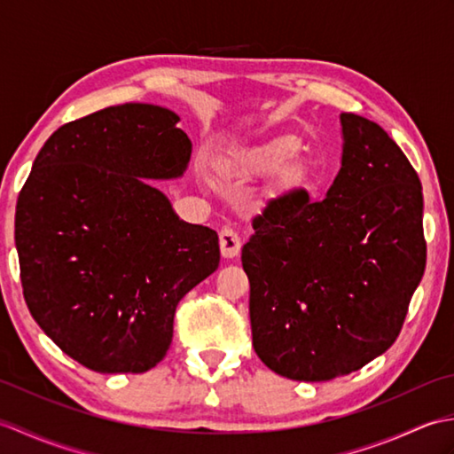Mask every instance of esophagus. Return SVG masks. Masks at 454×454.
<instances>
[{
    "label": "esophagus",
    "instance_id": "1",
    "mask_svg": "<svg viewBox=\"0 0 454 454\" xmlns=\"http://www.w3.org/2000/svg\"><path fill=\"white\" fill-rule=\"evenodd\" d=\"M242 249V238L236 232L234 228H222L220 230V252L222 257L232 259L239 254Z\"/></svg>",
    "mask_w": 454,
    "mask_h": 454
}]
</instances>
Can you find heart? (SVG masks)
<instances>
[{"mask_svg": "<svg viewBox=\"0 0 454 454\" xmlns=\"http://www.w3.org/2000/svg\"><path fill=\"white\" fill-rule=\"evenodd\" d=\"M294 148H296L294 142L288 138H277V140L267 142L265 146L254 152L252 156L254 168L259 171H273L277 168H281L285 161L293 158Z\"/></svg>", "mask_w": 454, "mask_h": 454, "instance_id": "b5f03b06", "label": "heart"}]
</instances>
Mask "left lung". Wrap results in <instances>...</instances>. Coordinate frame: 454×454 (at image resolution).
Masks as SVG:
<instances>
[{"label":"left lung","mask_w":454,"mask_h":454,"mask_svg":"<svg viewBox=\"0 0 454 454\" xmlns=\"http://www.w3.org/2000/svg\"><path fill=\"white\" fill-rule=\"evenodd\" d=\"M340 119L341 169L325 199H271L242 249L254 349L293 380H332L387 351L426 271L416 169L376 122Z\"/></svg>","instance_id":"obj_1"}]
</instances>
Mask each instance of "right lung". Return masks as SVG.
<instances>
[{"label": "right lung", "instance_id": "right-lung-1", "mask_svg": "<svg viewBox=\"0 0 454 454\" xmlns=\"http://www.w3.org/2000/svg\"><path fill=\"white\" fill-rule=\"evenodd\" d=\"M179 117L146 103L58 129L15 208L23 296L43 332L95 372H146L166 356L173 316L220 263L218 234L187 224L146 179L185 171Z\"/></svg>", "mask_w": 454, "mask_h": 454}]
</instances>
